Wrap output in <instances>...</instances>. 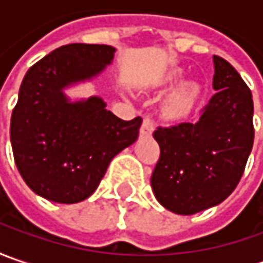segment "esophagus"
<instances>
[{"label":"esophagus","mask_w":263,"mask_h":263,"mask_svg":"<svg viewBox=\"0 0 263 263\" xmlns=\"http://www.w3.org/2000/svg\"><path fill=\"white\" fill-rule=\"evenodd\" d=\"M154 132V121L151 118H145L140 126V136H149Z\"/></svg>","instance_id":"34e87169"}]
</instances>
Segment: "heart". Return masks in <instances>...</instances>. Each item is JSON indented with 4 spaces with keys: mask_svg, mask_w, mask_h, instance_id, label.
Wrapping results in <instances>:
<instances>
[{
    "mask_svg": "<svg viewBox=\"0 0 263 263\" xmlns=\"http://www.w3.org/2000/svg\"><path fill=\"white\" fill-rule=\"evenodd\" d=\"M176 79V74H171L170 77H167V83H174ZM199 98H200V89L193 83L177 87L176 90L171 92L165 99V102L162 105V116L170 121L186 118L196 106Z\"/></svg>",
    "mask_w": 263,
    "mask_h": 263,
    "instance_id": "b5f03b06",
    "label": "heart"
}]
</instances>
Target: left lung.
I'll use <instances>...</instances> for the list:
<instances>
[{
	"mask_svg": "<svg viewBox=\"0 0 263 263\" xmlns=\"http://www.w3.org/2000/svg\"><path fill=\"white\" fill-rule=\"evenodd\" d=\"M217 93L196 123L158 127L161 155L151 177L158 202L193 215L226 200L237 187L253 146V99L237 70L214 55Z\"/></svg>",
	"mask_w": 263,
	"mask_h": 263,
	"instance_id": "obj_1",
	"label": "left lung"
}]
</instances>
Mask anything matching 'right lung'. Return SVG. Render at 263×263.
<instances>
[{
	"instance_id": "obj_1",
	"label": "right lung",
	"mask_w": 263,
	"mask_h": 263,
	"mask_svg": "<svg viewBox=\"0 0 263 263\" xmlns=\"http://www.w3.org/2000/svg\"><path fill=\"white\" fill-rule=\"evenodd\" d=\"M116 48L60 46L26 73L11 114L15 165L36 195L77 203L99 186L111 159L136 142L142 118L124 121L98 96L71 102L63 89L90 80L112 63Z\"/></svg>"
}]
</instances>
